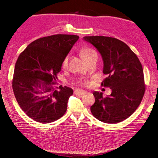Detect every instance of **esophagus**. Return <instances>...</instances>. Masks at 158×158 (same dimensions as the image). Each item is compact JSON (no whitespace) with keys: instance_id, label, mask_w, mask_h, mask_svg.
<instances>
[{"instance_id":"obj_1","label":"esophagus","mask_w":158,"mask_h":158,"mask_svg":"<svg viewBox=\"0 0 158 158\" xmlns=\"http://www.w3.org/2000/svg\"><path fill=\"white\" fill-rule=\"evenodd\" d=\"M74 94H80V95H82V94H85V92L81 90H79V89H77V90H74Z\"/></svg>"}]
</instances>
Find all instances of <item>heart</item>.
<instances>
[{
    "label": "heart",
    "mask_w": 158,
    "mask_h": 158,
    "mask_svg": "<svg viewBox=\"0 0 158 158\" xmlns=\"http://www.w3.org/2000/svg\"><path fill=\"white\" fill-rule=\"evenodd\" d=\"M80 54L83 59H84L85 61H86L88 59L90 58L93 55H97L96 52L93 50V49H90V48H85V47H83L81 48L80 50ZM68 57L66 56L65 58L64 59L62 63V67L64 68H65L68 66ZM81 84L84 85H87L88 84V83L86 81H83L81 82Z\"/></svg>",
    "instance_id": "heart-1"
}]
</instances>
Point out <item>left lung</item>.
<instances>
[{"instance_id":"8db88e82","label":"left lung","mask_w":158,"mask_h":158,"mask_svg":"<svg viewBox=\"0 0 158 158\" xmlns=\"http://www.w3.org/2000/svg\"><path fill=\"white\" fill-rule=\"evenodd\" d=\"M97 48L104 61L103 73L107 77L103 87L112 90L110 96L94 92L93 115L106 124H116L130 117L141 103L146 85L142 65L128 45L113 37L93 36L84 39Z\"/></svg>"}]
</instances>
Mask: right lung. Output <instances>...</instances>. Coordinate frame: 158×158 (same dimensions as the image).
Wrapping results in <instances>:
<instances>
[{
	"mask_svg": "<svg viewBox=\"0 0 158 158\" xmlns=\"http://www.w3.org/2000/svg\"><path fill=\"white\" fill-rule=\"evenodd\" d=\"M79 37L55 34L31 42L16 62L12 89L20 107L27 115L42 124L64 115L73 95L70 88L55 87L64 59Z\"/></svg>",
	"mask_w": 158,
	"mask_h": 158,
	"instance_id": "obj_1",
	"label": "right lung"
}]
</instances>
